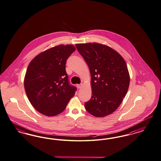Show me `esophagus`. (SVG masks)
<instances>
[{
  "label": "esophagus",
  "instance_id": "34e87169",
  "mask_svg": "<svg viewBox=\"0 0 161 161\" xmlns=\"http://www.w3.org/2000/svg\"><path fill=\"white\" fill-rule=\"evenodd\" d=\"M83 86V84H77V87L78 89H81Z\"/></svg>",
  "mask_w": 161,
  "mask_h": 161
}]
</instances>
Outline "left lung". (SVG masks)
<instances>
[{"label":"left lung","instance_id":"1","mask_svg":"<svg viewBox=\"0 0 161 161\" xmlns=\"http://www.w3.org/2000/svg\"><path fill=\"white\" fill-rule=\"evenodd\" d=\"M91 74L92 97L84 106L96 117L113 113L121 105L130 84L125 61L116 50L97 43L76 44Z\"/></svg>","mask_w":161,"mask_h":161}]
</instances>
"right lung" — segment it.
<instances>
[{"mask_svg":"<svg viewBox=\"0 0 161 161\" xmlns=\"http://www.w3.org/2000/svg\"><path fill=\"white\" fill-rule=\"evenodd\" d=\"M75 50L72 44H60L39 53L28 65L24 88L34 108L47 117L65 110L77 88L69 85L66 61Z\"/></svg>","mask_w":161,"mask_h":161,"instance_id":"add662e5","label":"right lung"}]
</instances>
